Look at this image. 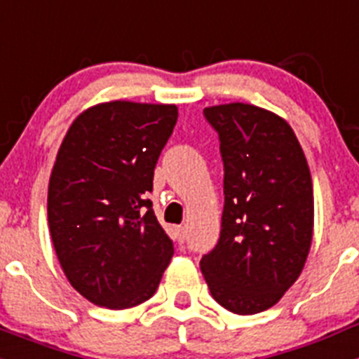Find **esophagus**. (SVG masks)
Returning a JSON list of instances; mask_svg holds the SVG:
<instances>
[{
	"label": "esophagus",
	"instance_id": "obj_1",
	"mask_svg": "<svg viewBox=\"0 0 359 359\" xmlns=\"http://www.w3.org/2000/svg\"><path fill=\"white\" fill-rule=\"evenodd\" d=\"M174 239L177 241V243H183L185 241V226H174Z\"/></svg>",
	"mask_w": 359,
	"mask_h": 359
}]
</instances>
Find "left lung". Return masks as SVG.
Instances as JSON below:
<instances>
[{
	"label": "left lung",
	"mask_w": 359,
	"mask_h": 359,
	"mask_svg": "<svg viewBox=\"0 0 359 359\" xmlns=\"http://www.w3.org/2000/svg\"><path fill=\"white\" fill-rule=\"evenodd\" d=\"M224 165L221 236L201 271L236 315L269 309L294 284L313 241L315 201L306 154L290 123L253 104L205 107Z\"/></svg>",
	"instance_id": "left-lung-1"
}]
</instances>
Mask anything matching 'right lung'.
<instances>
[{"instance_id": "add662e5", "label": "right lung", "mask_w": 359, "mask_h": 359, "mask_svg": "<svg viewBox=\"0 0 359 359\" xmlns=\"http://www.w3.org/2000/svg\"><path fill=\"white\" fill-rule=\"evenodd\" d=\"M177 120L174 104H97L73 120L48 185V224L66 278L95 306L154 294L174 246L149 192Z\"/></svg>"}]
</instances>
